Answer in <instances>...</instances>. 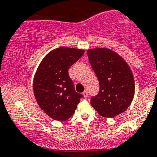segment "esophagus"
Instances as JSON below:
<instances>
[{"mask_svg": "<svg viewBox=\"0 0 157 157\" xmlns=\"http://www.w3.org/2000/svg\"><path fill=\"white\" fill-rule=\"evenodd\" d=\"M82 94H83L84 98H86L88 97V91H85L83 93H82Z\"/></svg>", "mask_w": 157, "mask_h": 157, "instance_id": "obj_1", "label": "esophagus"}]
</instances>
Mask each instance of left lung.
<instances>
[{
    "label": "left lung",
    "mask_w": 157,
    "mask_h": 157,
    "mask_svg": "<svg viewBox=\"0 0 157 157\" xmlns=\"http://www.w3.org/2000/svg\"><path fill=\"white\" fill-rule=\"evenodd\" d=\"M87 53L100 85L98 94L91 98V106L109 118L124 112L135 92L134 78L127 62L107 48L88 49Z\"/></svg>",
    "instance_id": "8db88e82"
}]
</instances>
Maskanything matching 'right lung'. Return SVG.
Returning a JSON list of instances; mask_svg holds the SVG:
<instances>
[{"label": "right lung", "instance_id": "1", "mask_svg": "<svg viewBox=\"0 0 157 157\" xmlns=\"http://www.w3.org/2000/svg\"><path fill=\"white\" fill-rule=\"evenodd\" d=\"M85 53L75 48L59 47L49 52L33 78V93L40 108L53 120L65 121L75 113L82 97L75 91L69 67Z\"/></svg>", "mask_w": 157, "mask_h": 157}]
</instances>
